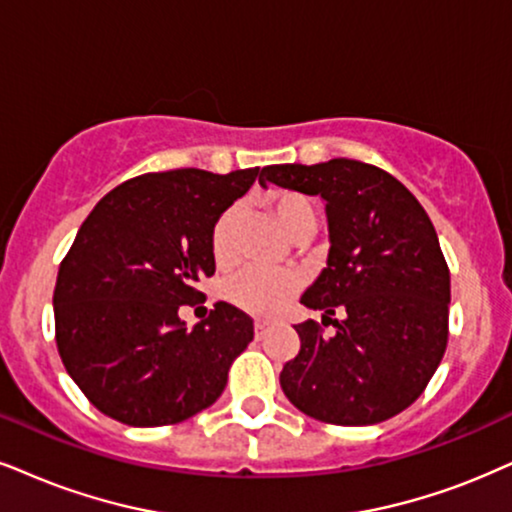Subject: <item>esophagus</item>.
I'll return each mask as SVG.
<instances>
[{
  "instance_id": "34e87169",
  "label": "esophagus",
  "mask_w": 512,
  "mask_h": 512,
  "mask_svg": "<svg viewBox=\"0 0 512 512\" xmlns=\"http://www.w3.org/2000/svg\"><path fill=\"white\" fill-rule=\"evenodd\" d=\"M269 331V321H255V338L260 340Z\"/></svg>"
}]
</instances>
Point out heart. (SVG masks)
<instances>
[{"label": "heart", "mask_w": 512, "mask_h": 512, "mask_svg": "<svg viewBox=\"0 0 512 512\" xmlns=\"http://www.w3.org/2000/svg\"><path fill=\"white\" fill-rule=\"evenodd\" d=\"M264 208L276 219L281 231L288 238H309L314 234L316 215L312 203L300 193L293 191H271L264 196ZM241 224V205H231L217 217L210 234V250L219 267L234 260L236 250V231ZM300 290V278L295 274H283V271L269 269H243L226 281L224 295L226 300L243 312L257 316H271L281 312L286 304L293 300Z\"/></svg>", "instance_id": "1"}]
</instances>
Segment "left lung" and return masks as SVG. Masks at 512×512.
Returning <instances> with one entry per match:
<instances>
[{"instance_id":"obj_1","label":"left lung","mask_w":512,"mask_h":512,"mask_svg":"<svg viewBox=\"0 0 512 512\" xmlns=\"http://www.w3.org/2000/svg\"><path fill=\"white\" fill-rule=\"evenodd\" d=\"M267 181L326 200L331 236L328 267L300 302L335 333L297 323L300 352L283 366V392L321 423L397 416L428 387L449 340V267L428 212L390 172L352 158L267 165Z\"/></svg>"}]
</instances>
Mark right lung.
I'll list each match as a JSON object with an SVG mask.
<instances>
[{"label": "right lung", "instance_id": "right-lung-1", "mask_svg": "<svg viewBox=\"0 0 512 512\" xmlns=\"http://www.w3.org/2000/svg\"><path fill=\"white\" fill-rule=\"evenodd\" d=\"M260 167L151 172L106 193L84 219L54 288L56 347L77 387L134 428L174 425L215 404L229 366L255 335L241 309L217 302L193 326L181 304L215 274L210 234Z\"/></svg>", "mask_w": 512, "mask_h": 512}]
</instances>
